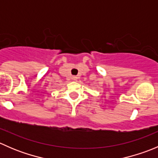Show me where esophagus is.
<instances>
[{"label": "esophagus", "instance_id": "34e87169", "mask_svg": "<svg viewBox=\"0 0 158 158\" xmlns=\"http://www.w3.org/2000/svg\"><path fill=\"white\" fill-rule=\"evenodd\" d=\"M73 80H77L78 77H77V76H73Z\"/></svg>", "mask_w": 158, "mask_h": 158}]
</instances>
